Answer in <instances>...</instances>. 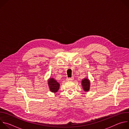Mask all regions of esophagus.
<instances>
[{"instance_id": "1", "label": "esophagus", "mask_w": 129, "mask_h": 129, "mask_svg": "<svg viewBox=\"0 0 129 129\" xmlns=\"http://www.w3.org/2000/svg\"><path fill=\"white\" fill-rule=\"evenodd\" d=\"M73 79H74V78H73V77H71V78H67V81H73Z\"/></svg>"}]
</instances>
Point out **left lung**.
I'll use <instances>...</instances> for the list:
<instances>
[{
    "label": "left lung",
    "instance_id": "left-lung-1",
    "mask_svg": "<svg viewBox=\"0 0 129 129\" xmlns=\"http://www.w3.org/2000/svg\"><path fill=\"white\" fill-rule=\"evenodd\" d=\"M82 86L84 90L86 92L89 91L90 89V83L87 78H85L82 81Z\"/></svg>",
    "mask_w": 129,
    "mask_h": 129
}]
</instances>
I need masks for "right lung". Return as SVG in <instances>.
Listing matches in <instances>:
<instances>
[{
  "mask_svg": "<svg viewBox=\"0 0 129 129\" xmlns=\"http://www.w3.org/2000/svg\"><path fill=\"white\" fill-rule=\"evenodd\" d=\"M48 85L50 91L54 93L57 92L60 87V84L53 78H50L48 80Z\"/></svg>",
  "mask_w": 129,
  "mask_h": 129,
  "instance_id": "obj_1",
  "label": "right lung"
}]
</instances>
